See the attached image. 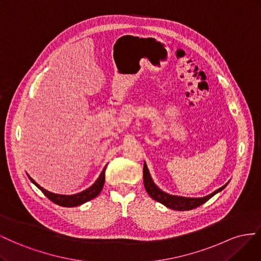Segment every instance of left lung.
<instances>
[{"label": "left lung", "instance_id": "left-lung-1", "mask_svg": "<svg viewBox=\"0 0 261 261\" xmlns=\"http://www.w3.org/2000/svg\"><path fill=\"white\" fill-rule=\"evenodd\" d=\"M143 182H144V187L146 192L150 195V197L154 200L158 201V202L166 205L169 209L177 210V211H187V210H192L196 209V207L200 206L201 204L205 203L207 200L211 199L214 195H217L218 192L222 191L224 189L227 184L223 186L220 189L215 190L212 192L211 195L205 196L203 198H186V197H179V196H172L168 195V193L162 191L158 186H156L150 175V172H148L146 164L144 163L143 166Z\"/></svg>", "mask_w": 261, "mask_h": 261}]
</instances>
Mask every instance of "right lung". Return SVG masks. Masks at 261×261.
Instances as JSON below:
<instances>
[{
	"instance_id": "add662e5",
	"label": "right lung",
	"mask_w": 261,
	"mask_h": 261,
	"mask_svg": "<svg viewBox=\"0 0 261 261\" xmlns=\"http://www.w3.org/2000/svg\"><path fill=\"white\" fill-rule=\"evenodd\" d=\"M105 170H106V167L103 168L99 178L96 180V182L92 186V187H89L88 189L82 191L80 193H76V195H72V196H64V195H57V193H52L46 189H43L42 187H40V186L37 184L33 179V178H31L29 176L28 177H29V179L32 180V182L35 184L37 187H38L42 191L43 195L46 196L49 200H51L52 202H55L56 204L61 205V206L71 207V206H77V205L83 204V203L87 202V201L92 200L99 195L102 187H103V182H105Z\"/></svg>"
}]
</instances>
